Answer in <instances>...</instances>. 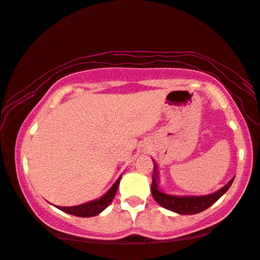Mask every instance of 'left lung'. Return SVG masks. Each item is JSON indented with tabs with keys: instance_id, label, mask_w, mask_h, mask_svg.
<instances>
[{
	"instance_id": "left-lung-1",
	"label": "left lung",
	"mask_w": 260,
	"mask_h": 260,
	"mask_svg": "<svg viewBox=\"0 0 260 260\" xmlns=\"http://www.w3.org/2000/svg\"><path fill=\"white\" fill-rule=\"evenodd\" d=\"M154 168L155 176L152 179L151 183L152 197H154L156 202H158L162 207L169 209V211L179 213V214H198V213L211 207L214 202L218 201L229 190V188L231 187V184H232L234 180L232 179L221 189L209 195H204V197H174V195L165 194L161 190H158L157 181H156V179H157V172H156V167H154Z\"/></svg>"
}]
</instances>
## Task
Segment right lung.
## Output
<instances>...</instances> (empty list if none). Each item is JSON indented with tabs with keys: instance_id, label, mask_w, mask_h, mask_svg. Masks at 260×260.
<instances>
[{
	"instance_id": "obj_1",
	"label": "right lung",
	"mask_w": 260,
	"mask_h": 260,
	"mask_svg": "<svg viewBox=\"0 0 260 260\" xmlns=\"http://www.w3.org/2000/svg\"><path fill=\"white\" fill-rule=\"evenodd\" d=\"M119 181H120V177H118V180H117L116 183L111 187V189H110L104 197L98 199V200L87 202V204H84V205L73 206V207H59L58 206L56 208H59L60 211L65 213H69V214L81 216V218H88V216L97 215L101 212L104 211V209L112 202L113 198H115V195L117 193V189H118Z\"/></svg>"
}]
</instances>
